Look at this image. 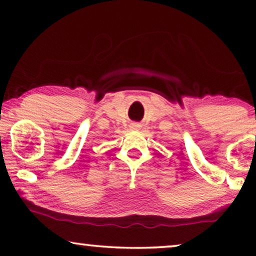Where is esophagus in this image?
Wrapping results in <instances>:
<instances>
[{
    "instance_id": "obj_1",
    "label": "esophagus",
    "mask_w": 256,
    "mask_h": 256,
    "mask_svg": "<svg viewBox=\"0 0 256 256\" xmlns=\"http://www.w3.org/2000/svg\"><path fill=\"white\" fill-rule=\"evenodd\" d=\"M140 127H141V126L140 124H132V129H140Z\"/></svg>"
}]
</instances>
